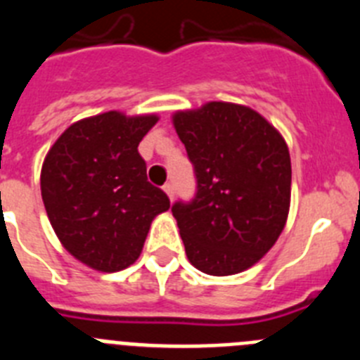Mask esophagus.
Listing matches in <instances>:
<instances>
[{
  "mask_svg": "<svg viewBox=\"0 0 360 360\" xmlns=\"http://www.w3.org/2000/svg\"><path fill=\"white\" fill-rule=\"evenodd\" d=\"M164 191H165V195H167L171 200H173V196H174V186H173V184H171V182L165 184Z\"/></svg>",
  "mask_w": 360,
  "mask_h": 360,
  "instance_id": "esophagus-1",
  "label": "esophagus"
}]
</instances>
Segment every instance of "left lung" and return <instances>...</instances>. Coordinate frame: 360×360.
Listing matches in <instances>:
<instances>
[{"mask_svg":"<svg viewBox=\"0 0 360 360\" xmlns=\"http://www.w3.org/2000/svg\"><path fill=\"white\" fill-rule=\"evenodd\" d=\"M196 178L189 202L173 203L189 262L211 276L252 266L281 234L292 165L283 136L259 113L209 103L174 115Z\"/></svg>","mask_w":360,"mask_h":360,"instance_id":"8db88e82","label":"left lung"}]
</instances>
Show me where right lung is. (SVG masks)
Masks as SVG:
<instances>
[{
	"label": "right lung",
	"instance_id": "obj_1",
	"mask_svg": "<svg viewBox=\"0 0 360 360\" xmlns=\"http://www.w3.org/2000/svg\"><path fill=\"white\" fill-rule=\"evenodd\" d=\"M155 115L119 111L72 124L44 158L41 196L50 224L79 262L117 272L141 256L153 218L169 209L148 182L139 144Z\"/></svg>",
	"mask_w": 360,
	"mask_h": 360
}]
</instances>
